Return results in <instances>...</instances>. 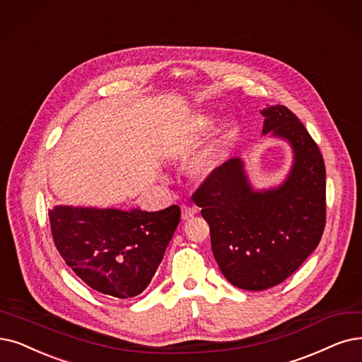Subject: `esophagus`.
I'll list each match as a JSON object with an SVG mask.
<instances>
[{
  "instance_id": "1",
  "label": "esophagus",
  "mask_w": 362,
  "mask_h": 362,
  "mask_svg": "<svg viewBox=\"0 0 362 362\" xmlns=\"http://www.w3.org/2000/svg\"><path fill=\"white\" fill-rule=\"evenodd\" d=\"M197 212V209L194 206H190V205H181V216L182 220H189L192 218V216H194Z\"/></svg>"
}]
</instances>
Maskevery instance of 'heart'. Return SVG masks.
Wrapping results in <instances>:
<instances>
[{
  "instance_id": "1",
  "label": "heart",
  "mask_w": 362,
  "mask_h": 362,
  "mask_svg": "<svg viewBox=\"0 0 362 362\" xmlns=\"http://www.w3.org/2000/svg\"><path fill=\"white\" fill-rule=\"evenodd\" d=\"M212 124L211 115H199V117L193 119L190 127L193 132H205ZM236 134V123L235 122H226L221 124V127L216 132L215 138L208 144V146L200 150L190 162V172L192 175L197 178H205L209 173L218 166L221 157L224 154L226 146L228 141L235 136Z\"/></svg>"
}]
</instances>
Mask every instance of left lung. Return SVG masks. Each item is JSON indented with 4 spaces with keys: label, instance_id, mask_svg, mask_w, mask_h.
I'll use <instances>...</instances> for the list:
<instances>
[{
    "label": "left lung",
    "instance_id": "1",
    "mask_svg": "<svg viewBox=\"0 0 362 362\" xmlns=\"http://www.w3.org/2000/svg\"><path fill=\"white\" fill-rule=\"evenodd\" d=\"M263 132L293 146L294 165L278 189L254 192L239 158L215 168L192 199L209 224L214 258L238 288L284 282L320 243L325 227V165L316 142L284 105L262 111Z\"/></svg>",
    "mask_w": 362,
    "mask_h": 362
}]
</instances>
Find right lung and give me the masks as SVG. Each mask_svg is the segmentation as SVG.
<instances>
[{"label": "right lung", "instance_id": "right-lung-1", "mask_svg": "<svg viewBox=\"0 0 362 362\" xmlns=\"http://www.w3.org/2000/svg\"><path fill=\"white\" fill-rule=\"evenodd\" d=\"M181 209H95L56 206L49 211L56 250L92 290L131 298L141 294L162 263L180 224Z\"/></svg>", "mask_w": 362, "mask_h": 362}]
</instances>
